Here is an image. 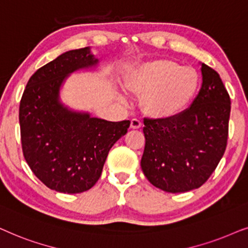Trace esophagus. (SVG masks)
Returning <instances> with one entry per match:
<instances>
[{
	"instance_id": "34e87169",
	"label": "esophagus",
	"mask_w": 248,
	"mask_h": 248,
	"mask_svg": "<svg viewBox=\"0 0 248 248\" xmlns=\"http://www.w3.org/2000/svg\"><path fill=\"white\" fill-rule=\"evenodd\" d=\"M141 127V121L138 119H131L130 121V128L131 129H138Z\"/></svg>"
}]
</instances>
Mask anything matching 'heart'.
<instances>
[{"mask_svg":"<svg viewBox=\"0 0 248 248\" xmlns=\"http://www.w3.org/2000/svg\"><path fill=\"white\" fill-rule=\"evenodd\" d=\"M200 86L196 69L164 59L143 64L127 81L128 90L144 96L146 113L156 118L174 117L186 110Z\"/></svg>","mask_w":248,"mask_h":248,"instance_id":"obj_1","label":"heart"}]
</instances>
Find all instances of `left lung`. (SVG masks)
I'll return each mask as SVG.
<instances>
[{"mask_svg":"<svg viewBox=\"0 0 248 248\" xmlns=\"http://www.w3.org/2000/svg\"><path fill=\"white\" fill-rule=\"evenodd\" d=\"M202 87L186 110L144 119L141 170L153 186L184 193L206 183L227 147L230 96L219 74L202 63Z\"/></svg>","mask_w":248,"mask_h":248,"instance_id":"obj_1","label":"left lung"}]
</instances>
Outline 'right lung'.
<instances>
[{
  "label": "right lung",
  "mask_w": 248,
  "mask_h": 248,
  "mask_svg": "<svg viewBox=\"0 0 248 248\" xmlns=\"http://www.w3.org/2000/svg\"><path fill=\"white\" fill-rule=\"evenodd\" d=\"M95 64L90 47L65 52L31 76L20 101L26 162L46 187L60 193L91 189L108 151L130 126L129 120L112 122L71 111L59 100L62 82L71 72Z\"/></svg>",
  "instance_id": "1"
}]
</instances>
